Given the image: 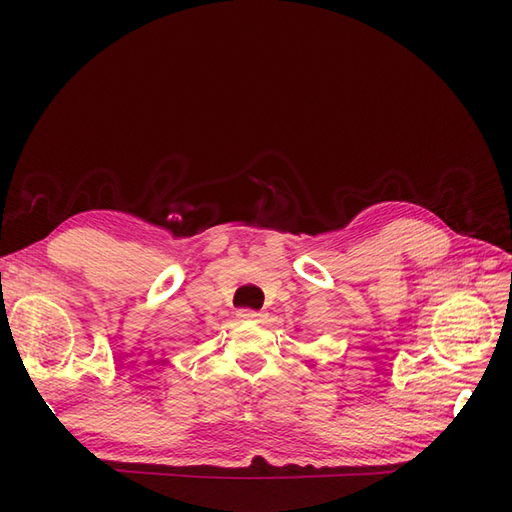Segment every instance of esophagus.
<instances>
[{
    "mask_svg": "<svg viewBox=\"0 0 512 512\" xmlns=\"http://www.w3.org/2000/svg\"><path fill=\"white\" fill-rule=\"evenodd\" d=\"M262 316V312H256V309H241L239 312V318H243V320H260Z\"/></svg>",
    "mask_w": 512,
    "mask_h": 512,
    "instance_id": "obj_1",
    "label": "esophagus"
}]
</instances>
